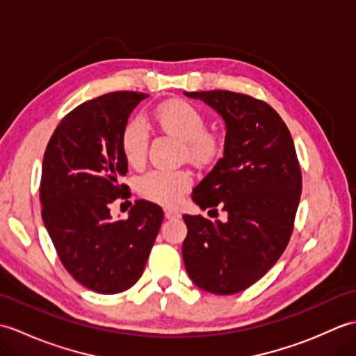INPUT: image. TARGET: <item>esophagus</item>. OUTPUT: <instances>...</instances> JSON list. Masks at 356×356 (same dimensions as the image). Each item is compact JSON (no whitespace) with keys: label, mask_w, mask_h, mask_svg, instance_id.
Listing matches in <instances>:
<instances>
[{"label":"esophagus","mask_w":356,"mask_h":356,"mask_svg":"<svg viewBox=\"0 0 356 356\" xmlns=\"http://www.w3.org/2000/svg\"><path fill=\"white\" fill-rule=\"evenodd\" d=\"M165 217L168 218V220H172V218H179L180 213L176 209H165Z\"/></svg>","instance_id":"obj_1"}]
</instances>
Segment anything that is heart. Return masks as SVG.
<instances>
[{"label":"heart","mask_w":356,"mask_h":356,"mask_svg":"<svg viewBox=\"0 0 356 356\" xmlns=\"http://www.w3.org/2000/svg\"><path fill=\"white\" fill-rule=\"evenodd\" d=\"M156 124L174 138L182 140V154L197 163H208L220 151V139L207 130V118L194 104L172 99L159 105L154 111ZM149 134L140 118H133L120 133V149L131 166L147 161ZM193 185L186 170H151L139 179V193L149 202L162 207L177 205Z\"/></svg>","instance_id":"heart-1"}]
</instances>
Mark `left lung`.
<instances>
[{
    "label": "left lung",
    "mask_w": 356,
    "mask_h": 356,
    "mask_svg": "<svg viewBox=\"0 0 356 356\" xmlns=\"http://www.w3.org/2000/svg\"><path fill=\"white\" fill-rule=\"evenodd\" d=\"M185 95L225 120L223 157L193 199L202 209L220 207L228 214L225 223L184 216L185 268L203 291L237 293L259 282L289 243L303 186L298 157L289 128L264 101L228 90Z\"/></svg>",
    "instance_id": "obj_1"
}]
</instances>
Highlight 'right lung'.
Wrapping results in <instances>:
<instances>
[{
	"label": "right lung",
	"mask_w": 356,
	"mask_h": 356,
	"mask_svg": "<svg viewBox=\"0 0 356 356\" xmlns=\"http://www.w3.org/2000/svg\"><path fill=\"white\" fill-rule=\"evenodd\" d=\"M148 97L113 92L73 108L59 122L42 161V220L67 272L97 293L124 292L140 278L163 220L162 208L136 200L128 218L113 220L110 205L130 195L120 133Z\"/></svg>",
	"instance_id": "1"
}]
</instances>
